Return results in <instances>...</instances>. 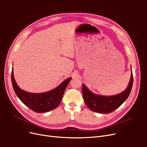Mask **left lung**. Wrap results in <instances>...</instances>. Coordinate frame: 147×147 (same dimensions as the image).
Returning a JSON list of instances; mask_svg holds the SVG:
<instances>
[{
    "mask_svg": "<svg viewBox=\"0 0 147 147\" xmlns=\"http://www.w3.org/2000/svg\"><path fill=\"white\" fill-rule=\"evenodd\" d=\"M133 84V75L131 73V80L126 90L114 96H102L93 94L83 84L82 92L84 102L93 112L100 113H109L117 109L125 101L130 94Z\"/></svg>",
    "mask_w": 147,
    "mask_h": 147,
    "instance_id": "left-lung-1",
    "label": "left lung"
}]
</instances>
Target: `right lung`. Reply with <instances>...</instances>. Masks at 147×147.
<instances>
[{
	"mask_svg": "<svg viewBox=\"0 0 147 147\" xmlns=\"http://www.w3.org/2000/svg\"><path fill=\"white\" fill-rule=\"evenodd\" d=\"M71 78H67L59 86L47 92L34 94L22 90L17 85L11 71V83L16 94L24 104L37 113H44L56 109L59 105L67 86Z\"/></svg>",
	"mask_w": 147,
	"mask_h": 147,
	"instance_id": "right-lung-1",
	"label": "right lung"
}]
</instances>
